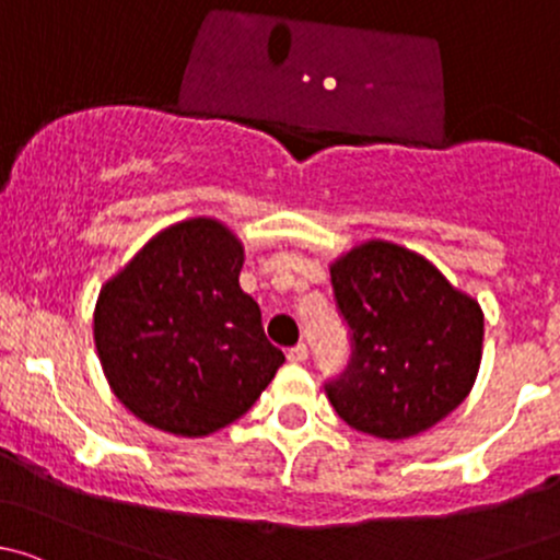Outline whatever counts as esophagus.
<instances>
[{
    "mask_svg": "<svg viewBox=\"0 0 560 560\" xmlns=\"http://www.w3.org/2000/svg\"><path fill=\"white\" fill-rule=\"evenodd\" d=\"M307 359H310L307 345H296V348L288 350V361H291V364H304Z\"/></svg>",
    "mask_w": 560,
    "mask_h": 560,
    "instance_id": "1",
    "label": "esophagus"
}]
</instances>
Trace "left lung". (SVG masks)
I'll return each mask as SVG.
<instances>
[{"mask_svg": "<svg viewBox=\"0 0 560 560\" xmlns=\"http://www.w3.org/2000/svg\"><path fill=\"white\" fill-rule=\"evenodd\" d=\"M328 272L353 331V364L326 385L339 418L388 442L447 418L480 372L486 318L477 299L388 240L350 247Z\"/></svg>", "mask_w": 560, "mask_h": 560, "instance_id": "obj_1", "label": "left lung"}]
</instances>
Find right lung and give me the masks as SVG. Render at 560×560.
<instances>
[{
  "label": "right lung",
  "instance_id": "right-lung-1",
  "mask_svg": "<svg viewBox=\"0 0 560 560\" xmlns=\"http://www.w3.org/2000/svg\"><path fill=\"white\" fill-rule=\"evenodd\" d=\"M245 245L218 218L153 234L100 288L94 342L115 399L175 436H210L242 418L285 355L240 288Z\"/></svg>",
  "mask_w": 560,
  "mask_h": 560
}]
</instances>
